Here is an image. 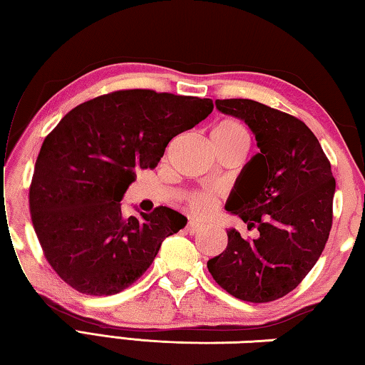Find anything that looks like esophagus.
Segmentation results:
<instances>
[{"label":"esophagus","instance_id":"34e87169","mask_svg":"<svg viewBox=\"0 0 365 365\" xmlns=\"http://www.w3.org/2000/svg\"><path fill=\"white\" fill-rule=\"evenodd\" d=\"M202 230H205V224H201V222H197V220H190L188 222L187 232L190 235H196V233H200Z\"/></svg>","mask_w":365,"mask_h":365}]
</instances>
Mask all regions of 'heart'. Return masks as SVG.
Wrapping results in <instances>:
<instances>
[{"label": "heart", "mask_w": 365, "mask_h": 365, "mask_svg": "<svg viewBox=\"0 0 365 365\" xmlns=\"http://www.w3.org/2000/svg\"><path fill=\"white\" fill-rule=\"evenodd\" d=\"M211 141L214 146L240 145L248 148V133L242 123L233 119H224L215 123L211 130ZM217 205V196L212 191H197L188 196V206L197 215H207Z\"/></svg>", "instance_id": "obj_1"}]
</instances>
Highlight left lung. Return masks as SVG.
Masks as SVG:
<instances>
[{
	"instance_id": "left-lung-1",
	"label": "left lung",
	"mask_w": 365,
	"mask_h": 365,
	"mask_svg": "<svg viewBox=\"0 0 365 365\" xmlns=\"http://www.w3.org/2000/svg\"><path fill=\"white\" fill-rule=\"evenodd\" d=\"M220 113L245 120L255 154L235 182L225 209L259 237L228 228L224 252L207 261L214 280L235 298L269 302L299 285L322 255L331 228L335 178L304 122L252 100H215Z\"/></svg>"
}]
</instances>
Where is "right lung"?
I'll return each instance as SVG.
<instances>
[{
  "label": "right lung",
  "instance_id": "1",
  "mask_svg": "<svg viewBox=\"0 0 365 365\" xmlns=\"http://www.w3.org/2000/svg\"><path fill=\"white\" fill-rule=\"evenodd\" d=\"M209 98L120 90L67 113L43 141L30 185V215L45 257L67 285L109 296L137 282L187 217L160 206L123 217L137 169L212 113Z\"/></svg>",
  "mask_w": 365,
  "mask_h": 365
}]
</instances>
